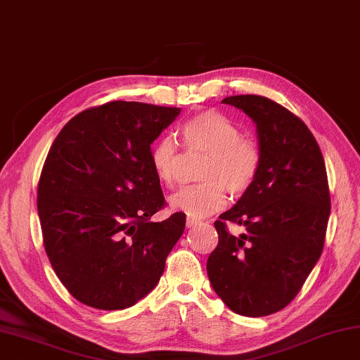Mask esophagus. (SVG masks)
I'll list each match as a JSON object with an SVG mask.
<instances>
[{
	"label": "esophagus",
	"mask_w": 360,
	"mask_h": 360,
	"mask_svg": "<svg viewBox=\"0 0 360 360\" xmlns=\"http://www.w3.org/2000/svg\"><path fill=\"white\" fill-rule=\"evenodd\" d=\"M202 224V221H200V219H198V218H188L186 219V228H196V226H200Z\"/></svg>",
	"instance_id": "obj_1"
}]
</instances>
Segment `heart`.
<instances>
[{
    "label": "heart",
    "instance_id": "obj_1",
    "mask_svg": "<svg viewBox=\"0 0 360 360\" xmlns=\"http://www.w3.org/2000/svg\"><path fill=\"white\" fill-rule=\"evenodd\" d=\"M184 145L190 155H204L200 185L186 188L170 198V207L188 217L200 218L221 210L228 194L242 198L256 184L262 167L261 147L245 139L242 129L226 115L205 110L181 124ZM151 167L162 185L175 186L181 181L185 156L172 137L156 141L150 153Z\"/></svg>",
    "mask_w": 360,
    "mask_h": 360
}]
</instances>
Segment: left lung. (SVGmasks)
<instances>
[{
	"label": "left lung",
	"instance_id": "8db88e82",
	"mask_svg": "<svg viewBox=\"0 0 360 360\" xmlns=\"http://www.w3.org/2000/svg\"><path fill=\"white\" fill-rule=\"evenodd\" d=\"M221 103L256 123L262 167L251 190L215 221L219 240L207 274L232 311L267 316L299 294L323 253L330 215L326 164L311 131L286 107L257 94ZM228 222L248 232L232 236Z\"/></svg>",
	"mask_w": 360,
	"mask_h": 360
}]
</instances>
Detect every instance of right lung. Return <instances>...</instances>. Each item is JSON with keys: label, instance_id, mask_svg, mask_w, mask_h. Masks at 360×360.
Here are the masks:
<instances>
[{"label": "right lung", "instance_id": "add662e5", "mask_svg": "<svg viewBox=\"0 0 360 360\" xmlns=\"http://www.w3.org/2000/svg\"><path fill=\"white\" fill-rule=\"evenodd\" d=\"M179 113L112 101L77 113L50 147L37 185L44 248L82 304L123 310L160 281L186 215L150 221L166 205L150 145Z\"/></svg>", "mask_w": 360, "mask_h": 360}]
</instances>
